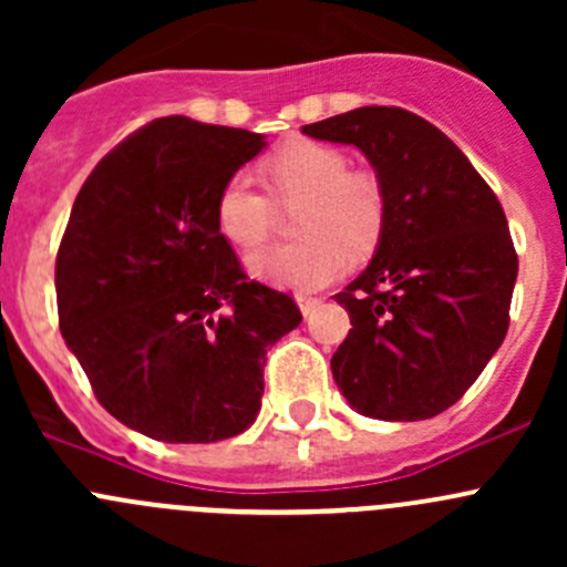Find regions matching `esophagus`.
<instances>
[{
	"label": "esophagus",
	"mask_w": 567,
	"mask_h": 567,
	"mask_svg": "<svg viewBox=\"0 0 567 567\" xmlns=\"http://www.w3.org/2000/svg\"><path fill=\"white\" fill-rule=\"evenodd\" d=\"M296 301H299V310L305 312V316H312V312H316L318 305H320L318 296H307V293L296 296Z\"/></svg>",
	"instance_id": "obj_1"
}]
</instances>
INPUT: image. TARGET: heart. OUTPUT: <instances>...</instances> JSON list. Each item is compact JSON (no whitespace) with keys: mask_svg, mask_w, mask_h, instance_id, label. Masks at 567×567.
Wrapping results in <instances>:
<instances>
[{"mask_svg":"<svg viewBox=\"0 0 567 567\" xmlns=\"http://www.w3.org/2000/svg\"><path fill=\"white\" fill-rule=\"evenodd\" d=\"M262 177L285 208L301 205L285 247L249 255V271L266 282L293 290H318L340 279L353 257H364L381 241L386 197L368 173H351L337 147L296 140L262 162ZM247 175H233L216 197V225L236 247L255 249L277 225V205Z\"/></svg>","mask_w":567,"mask_h":567,"instance_id":"b5f03b06","label":"heart"}]
</instances>
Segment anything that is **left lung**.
I'll list each match as a JSON object with an SVG mask.
<instances>
[{"label":"left lung","instance_id":"8db88e82","mask_svg":"<svg viewBox=\"0 0 567 567\" xmlns=\"http://www.w3.org/2000/svg\"><path fill=\"white\" fill-rule=\"evenodd\" d=\"M373 164L386 221L370 266L337 293L353 329L331 375L364 416L416 422L458 403L502 346L518 277L505 210L450 136L398 106L305 125Z\"/></svg>","mask_w":567,"mask_h":567}]
</instances>
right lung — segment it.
I'll return each instance as SVG.
<instances>
[{
  "instance_id": "add662e5",
  "label": "right lung",
  "mask_w": 567,
  "mask_h": 567,
  "mask_svg": "<svg viewBox=\"0 0 567 567\" xmlns=\"http://www.w3.org/2000/svg\"><path fill=\"white\" fill-rule=\"evenodd\" d=\"M260 134L162 117L106 153L56 251V312L101 405L173 444L244 433L266 348L301 323L288 293L244 274L216 197Z\"/></svg>"
}]
</instances>
